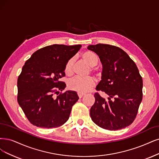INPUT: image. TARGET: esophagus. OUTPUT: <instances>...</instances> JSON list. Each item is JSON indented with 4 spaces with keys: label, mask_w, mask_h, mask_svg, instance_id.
<instances>
[{
    "label": "esophagus",
    "mask_w": 159,
    "mask_h": 159,
    "mask_svg": "<svg viewBox=\"0 0 159 159\" xmlns=\"http://www.w3.org/2000/svg\"><path fill=\"white\" fill-rule=\"evenodd\" d=\"M78 96L80 98H83V96H84V93H80V92H78Z\"/></svg>",
    "instance_id": "obj_1"
}]
</instances>
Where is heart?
<instances>
[{"label":"heart","instance_id":"heart-1","mask_svg":"<svg viewBox=\"0 0 159 159\" xmlns=\"http://www.w3.org/2000/svg\"><path fill=\"white\" fill-rule=\"evenodd\" d=\"M82 57L90 67V70L93 73H97L96 67L99 62V57L96 53L90 50H86L82 54ZM75 64V57L70 58L65 65L64 71L68 76L73 73ZM95 85V80L92 77L83 78L76 76L70 79L68 83L69 89L73 91L80 93H85L89 92Z\"/></svg>","mask_w":159,"mask_h":159}]
</instances>
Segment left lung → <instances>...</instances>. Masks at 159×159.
Segmentation results:
<instances>
[{
  "mask_svg": "<svg viewBox=\"0 0 159 159\" xmlns=\"http://www.w3.org/2000/svg\"><path fill=\"white\" fill-rule=\"evenodd\" d=\"M88 49L96 53L103 66L102 80L96 89L109 96L106 100L98 92L94 93L91 119L105 130L125 128L136 119L142 100V76L136 63L119 47L98 44Z\"/></svg>",
  "mask_w": 159,
  "mask_h": 159,
  "instance_id": "8db88e82",
  "label": "left lung"
}]
</instances>
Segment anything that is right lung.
<instances>
[{
	"mask_svg": "<svg viewBox=\"0 0 159 159\" xmlns=\"http://www.w3.org/2000/svg\"><path fill=\"white\" fill-rule=\"evenodd\" d=\"M80 47V44L45 46L33 53L23 66L17 79V102L34 126L57 128L69 119L79 96L76 92L70 90L58 95L66 86L60 79L66 75V62Z\"/></svg>",
	"mask_w": 159,
	"mask_h": 159,
	"instance_id": "right-lung-1",
	"label": "right lung"
}]
</instances>
